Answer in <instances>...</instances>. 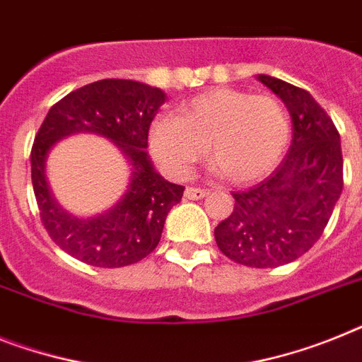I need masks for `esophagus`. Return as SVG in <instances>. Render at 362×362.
<instances>
[{
  "mask_svg": "<svg viewBox=\"0 0 362 362\" xmlns=\"http://www.w3.org/2000/svg\"><path fill=\"white\" fill-rule=\"evenodd\" d=\"M206 195H208V191L200 189V187H187L186 189V197L191 200H200L204 199Z\"/></svg>",
  "mask_w": 362,
  "mask_h": 362,
  "instance_id": "obj_1",
  "label": "esophagus"
}]
</instances>
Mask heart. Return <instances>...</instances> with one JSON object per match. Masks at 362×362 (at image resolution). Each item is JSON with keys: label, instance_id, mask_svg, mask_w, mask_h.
<instances>
[{"label": "heart", "instance_id": "heart-1", "mask_svg": "<svg viewBox=\"0 0 362 362\" xmlns=\"http://www.w3.org/2000/svg\"><path fill=\"white\" fill-rule=\"evenodd\" d=\"M291 139L287 108L270 95L215 88L162 117L151 129V148L169 175L184 178L208 148L209 162L238 184L259 180L284 156Z\"/></svg>", "mask_w": 362, "mask_h": 362}]
</instances>
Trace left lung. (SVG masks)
Masks as SVG:
<instances>
[{
	"mask_svg": "<svg viewBox=\"0 0 362 362\" xmlns=\"http://www.w3.org/2000/svg\"><path fill=\"white\" fill-rule=\"evenodd\" d=\"M257 81L287 106L293 144L269 178L232 193L233 211L215 228V241L239 265L272 269L320 239L342 193V151L335 124L311 93L270 75Z\"/></svg>",
	"mask_w": 362,
	"mask_h": 362,
	"instance_id": "left-lung-1",
	"label": "left lung"
}]
</instances>
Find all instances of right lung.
<instances>
[{
	"mask_svg": "<svg viewBox=\"0 0 362 362\" xmlns=\"http://www.w3.org/2000/svg\"><path fill=\"white\" fill-rule=\"evenodd\" d=\"M165 93L148 84L103 78L60 99L45 115L31 151V178L44 228L66 254L92 267H127L147 257L162 238L167 214L184 186L167 182L148 158V129ZM92 132L110 139L131 165L125 195L108 212L75 218L47 186L45 162L60 139Z\"/></svg>",
	"mask_w": 362,
	"mask_h": 362,
	"instance_id": "right-lung-1",
	"label": "right lung"
}]
</instances>
